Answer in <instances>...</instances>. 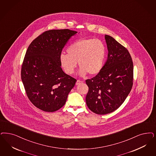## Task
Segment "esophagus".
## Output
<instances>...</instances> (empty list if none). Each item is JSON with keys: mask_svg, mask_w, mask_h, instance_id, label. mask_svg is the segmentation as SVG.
Wrapping results in <instances>:
<instances>
[{"mask_svg": "<svg viewBox=\"0 0 156 156\" xmlns=\"http://www.w3.org/2000/svg\"><path fill=\"white\" fill-rule=\"evenodd\" d=\"M83 82L82 81H80V80H77L76 81V85H80V84H81V83H82Z\"/></svg>", "mask_w": 156, "mask_h": 156, "instance_id": "esophagus-1", "label": "esophagus"}]
</instances>
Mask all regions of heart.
I'll list each match as a JSON object with an SVG mask.
<instances>
[{"label":"heart","mask_w":156,"mask_h":156,"mask_svg":"<svg viewBox=\"0 0 156 156\" xmlns=\"http://www.w3.org/2000/svg\"><path fill=\"white\" fill-rule=\"evenodd\" d=\"M67 54L60 55V62L68 74L74 73L78 62L81 67L79 74L83 76L87 73L96 75L102 69L106 56V47L98 39L83 38L71 44L67 49Z\"/></svg>","instance_id":"1"}]
</instances>
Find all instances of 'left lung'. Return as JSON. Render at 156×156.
I'll return each mask as SVG.
<instances>
[{"label":"left lung","instance_id":"obj_1","mask_svg":"<svg viewBox=\"0 0 156 156\" xmlns=\"http://www.w3.org/2000/svg\"><path fill=\"white\" fill-rule=\"evenodd\" d=\"M108 58L100 72L87 80V106L94 113L105 115L117 109L131 91L133 63L128 50L112 37L105 35Z\"/></svg>","mask_w":156,"mask_h":156}]
</instances>
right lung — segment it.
Returning a JSON list of instances; mask_svg holds the SVG:
<instances>
[{
	"mask_svg": "<svg viewBox=\"0 0 156 156\" xmlns=\"http://www.w3.org/2000/svg\"><path fill=\"white\" fill-rule=\"evenodd\" d=\"M77 32L51 30L35 38L27 48L21 69V79L27 97L45 112L62 107L76 80L61 68L60 55Z\"/></svg>",
	"mask_w": 156,
	"mask_h": 156,
	"instance_id": "obj_1",
	"label": "right lung"
}]
</instances>
